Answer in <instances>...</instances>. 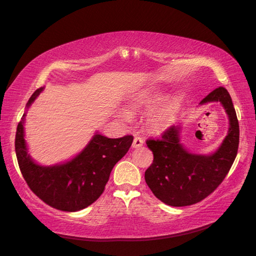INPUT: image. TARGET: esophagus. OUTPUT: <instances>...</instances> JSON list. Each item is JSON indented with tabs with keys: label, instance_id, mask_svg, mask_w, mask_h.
<instances>
[{
	"label": "esophagus",
	"instance_id": "1",
	"mask_svg": "<svg viewBox=\"0 0 256 256\" xmlns=\"http://www.w3.org/2000/svg\"><path fill=\"white\" fill-rule=\"evenodd\" d=\"M144 144V140L141 136H136L134 143H132V147L134 148H138V147H141Z\"/></svg>",
	"mask_w": 256,
	"mask_h": 256
}]
</instances>
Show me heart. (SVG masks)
I'll use <instances>...</instances> for the list:
<instances>
[{
	"mask_svg": "<svg viewBox=\"0 0 256 256\" xmlns=\"http://www.w3.org/2000/svg\"><path fill=\"white\" fill-rule=\"evenodd\" d=\"M180 104V98H174L173 100H171V102L164 108V109L160 110L156 115H154V124H156L157 126H164L166 124L171 122L174 118L175 113L177 112ZM138 106V104H134L131 106L132 109H136Z\"/></svg>",
	"mask_w": 256,
	"mask_h": 256,
	"instance_id": "1",
	"label": "heart"
}]
</instances>
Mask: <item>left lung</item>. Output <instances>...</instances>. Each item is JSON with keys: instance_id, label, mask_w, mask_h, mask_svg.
<instances>
[{"instance_id": "left-lung-1", "label": "left lung", "mask_w": 256, "mask_h": 256, "mask_svg": "<svg viewBox=\"0 0 256 256\" xmlns=\"http://www.w3.org/2000/svg\"><path fill=\"white\" fill-rule=\"evenodd\" d=\"M219 102L230 120L228 136L212 154L189 152L180 142V126H171L160 138H148L154 161L145 171V182L157 198L174 207L196 204L212 193L228 175L237 156L239 124L226 88L214 90L200 104Z\"/></svg>"}]
</instances>
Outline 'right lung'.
Wrapping results in <instances>:
<instances>
[{"label":"right lung","mask_w":256,"mask_h":256,"mask_svg":"<svg viewBox=\"0 0 256 256\" xmlns=\"http://www.w3.org/2000/svg\"><path fill=\"white\" fill-rule=\"evenodd\" d=\"M42 88L30 96L28 108ZM22 120L18 124L14 150L21 174L30 189L42 202L62 212H78L102 194L113 166L125 156L134 141L132 136L109 138L95 134L88 146L72 160L63 164L42 166L28 154Z\"/></svg>","instance_id":"add662e5"}]
</instances>
